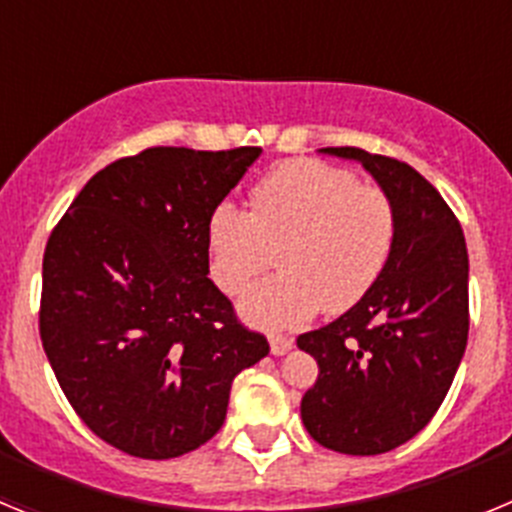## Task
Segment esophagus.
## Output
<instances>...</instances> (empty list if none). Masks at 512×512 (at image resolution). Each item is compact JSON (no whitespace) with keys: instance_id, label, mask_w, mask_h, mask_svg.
Returning a JSON list of instances; mask_svg holds the SVG:
<instances>
[{"instance_id":"1","label":"esophagus","mask_w":512,"mask_h":512,"mask_svg":"<svg viewBox=\"0 0 512 512\" xmlns=\"http://www.w3.org/2000/svg\"><path fill=\"white\" fill-rule=\"evenodd\" d=\"M292 338H287V336H279V333H271L269 336V346H271V354L274 356H284L289 351V348H292Z\"/></svg>"}]
</instances>
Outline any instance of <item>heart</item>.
Returning <instances> with one entry per match:
<instances>
[{
	"label": "heart",
	"mask_w": 512,
	"mask_h": 512,
	"mask_svg": "<svg viewBox=\"0 0 512 512\" xmlns=\"http://www.w3.org/2000/svg\"><path fill=\"white\" fill-rule=\"evenodd\" d=\"M397 207L377 184L323 161H289L251 192L248 212L220 205L207 225L210 274L228 295L269 269L241 300L243 318L279 330L305 323L323 307L348 310L372 289L392 256Z\"/></svg>",
	"instance_id": "heart-1"
}]
</instances>
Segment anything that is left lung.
<instances>
[{
	"mask_svg": "<svg viewBox=\"0 0 512 512\" xmlns=\"http://www.w3.org/2000/svg\"><path fill=\"white\" fill-rule=\"evenodd\" d=\"M397 207L392 256L372 289L341 318L297 338L318 361L302 423L338 454L392 451L431 423L469 336L467 241L438 189L390 156L341 146Z\"/></svg>",
	"mask_w": 512,
	"mask_h": 512,
	"instance_id": "obj_1",
	"label": "left lung"
}]
</instances>
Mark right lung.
<instances>
[{
  "label": "right lung",
  "instance_id": "1",
  "mask_svg": "<svg viewBox=\"0 0 512 512\" xmlns=\"http://www.w3.org/2000/svg\"><path fill=\"white\" fill-rule=\"evenodd\" d=\"M261 148L158 146L76 194L43 253L40 341L87 428L138 459L210 441L230 384L269 354L207 279V225Z\"/></svg>",
  "mask_w": 512,
  "mask_h": 512
}]
</instances>
